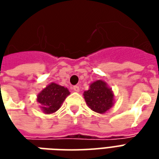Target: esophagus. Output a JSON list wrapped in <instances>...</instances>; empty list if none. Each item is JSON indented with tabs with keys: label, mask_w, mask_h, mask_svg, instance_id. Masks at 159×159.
<instances>
[{
	"label": "esophagus",
	"mask_w": 159,
	"mask_h": 159,
	"mask_svg": "<svg viewBox=\"0 0 159 159\" xmlns=\"http://www.w3.org/2000/svg\"><path fill=\"white\" fill-rule=\"evenodd\" d=\"M73 90L75 91V92H79V90H80V88L78 86H74L73 87Z\"/></svg>",
	"instance_id": "34e87169"
}]
</instances>
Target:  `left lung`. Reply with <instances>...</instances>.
Masks as SVG:
<instances>
[{
  "mask_svg": "<svg viewBox=\"0 0 159 159\" xmlns=\"http://www.w3.org/2000/svg\"><path fill=\"white\" fill-rule=\"evenodd\" d=\"M87 105L95 112L105 113L113 106V93L107 83L98 80L83 93Z\"/></svg>",
  "mask_w": 159,
  "mask_h": 159,
  "instance_id": "1",
  "label": "left lung"
}]
</instances>
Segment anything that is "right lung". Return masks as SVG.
<instances>
[{"mask_svg": "<svg viewBox=\"0 0 159 159\" xmlns=\"http://www.w3.org/2000/svg\"><path fill=\"white\" fill-rule=\"evenodd\" d=\"M69 94V90L66 88L52 83L38 94L37 101L42 105L41 107L45 113H53L59 110Z\"/></svg>", "mask_w": 159, "mask_h": 159, "instance_id": "right-lung-1", "label": "right lung"}]
</instances>
